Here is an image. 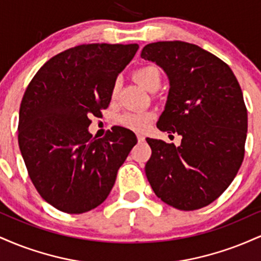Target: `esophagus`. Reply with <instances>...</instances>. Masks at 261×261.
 <instances>
[{
  "instance_id": "1",
  "label": "esophagus",
  "mask_w": 261,
  "mask_h": 261,
  "mask_svg": "<svg viewBox=\"0 0 261 261\" xmlns=\"http://www.w3.org/2000/svg\"><path fill=\"white\" fill-rule=\"evenodd\" d=\"M137 140H139V142H143V141H145V136L139 134V135H137Z\"/></svg>"
}]
</instances>
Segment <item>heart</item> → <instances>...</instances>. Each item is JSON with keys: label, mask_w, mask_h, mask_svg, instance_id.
<instances>
[{"label": "heart", "mask_w": 261, "mask_h": 261, "mask_svg": "<svg viewBox=\"0 0 261 261\" xmlns=\"http://www.w3.org/2000/svg\"><path fill=\"white\" fill-rule=\"evenodd\" d=\"M135 80L148 91H153L161 85L162 74L160 68L154 65H146L137 68L134 73ZM119 92V82L115 81L112 88V97L115 98ZM153 112H126L119 118V124L137 133H143L151 126L154 120Z\"/></svg>", "instance_id": "b5f03b06"}]
</instances>
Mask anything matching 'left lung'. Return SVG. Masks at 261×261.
I'll list each match as a JSON object with an SVG mask.
<instances>
[{
	"instance_id": "1",
	"label": "left lung",
	"mask_w": 261,
	"mask_h": 261,
	"mask_svg": "<svg viewBox=\"0 0 261 261\" xmlns=\"http://www.w3.org/2000/svg\"><path fill=\"white\" fill-rule=\"evenodd\" d=\"M141 58L160 65L170 89L157 127L181 135L180 146L147 139L145 167L154 194L182 211L205 207L229 187L244 158L248 115L230 67L184 41L146 45Z\"/></svg>"
}]
</instances>
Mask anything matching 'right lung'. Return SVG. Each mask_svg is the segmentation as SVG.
Masks as SVG:
<instances>
[{
    "label": "right lung",
    "mask_w": 261,
    "mask_h": 261,
    "mask_svg": "<svg viewBox=\"0 0 261 261\" xmlns=\"http://www.w3.org/2000/svg\"><path fill=\"white\" fill-rule=\"evenodd\" d=\"M137 44H83L41 66L19 109L18 143L29 178L46 202L66 214L99 206L136 145L133 131L114 127L101 139L88 133L91 116L109 107L118 74Z\"/></svg>",
    "instance_id": "right-lung-1"
}]
</instances>
